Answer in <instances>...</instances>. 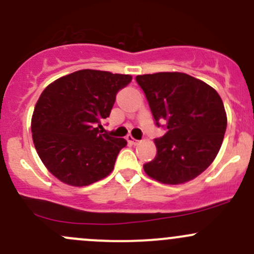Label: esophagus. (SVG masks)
Masks as SVG:
<instances>
[{
	"label": "esophagus",
	"instance_id": "1",
	"mask_svg": "<svg viewBox=\"0 0 254 254\" xmlns=\"http://www.w3.org/2000/svg\"><path fill=\"white\" fill-rule=\"evenodd\" d=\"M127 141L130 143V145H137V143H138V141L135 140V138L132 137L131 135H127Z\"/></svg>",
	"mask_w": 254,
	"mask_h": 254
}]
</instances>
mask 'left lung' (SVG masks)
<instances>
[{"instance_id":"8db88e82","label":"left lung","mask_w":254,"mask_h":254,"mask_svg":"<svg viewBox=\"0 0 254 254\" xmlns=\"http://www.w3.org/2000/svg\"><path fill=\"white\" fill-rule=\"evenodd\" d=\"M157 127H167L156 138L157 156L143 164L146 174L162 184L178 185L203 173L217 157L226 130L220 96L202 80L185 73L136 76Z\"/></svg>"}]
</instances>
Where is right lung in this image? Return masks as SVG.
<instances>
[{
  "mask_svg": "<svg viewBox=\"0 0 254 254\" xmlns=\"http://www.w3.org/2000/svg\"><path fill=\"white\" fill-rule=\"evenodd\" d=\"M127 74L82 69L51 82L37 100L31 132L40 159L58 180L86 186L114 168L124 138L102 134L119 90L131 81Z\"/></svg>",
  "mask_w": 254,
  "mask_h": 254,
  "instance_id": "1",
  "label": "right lung"
}]
</instances>
